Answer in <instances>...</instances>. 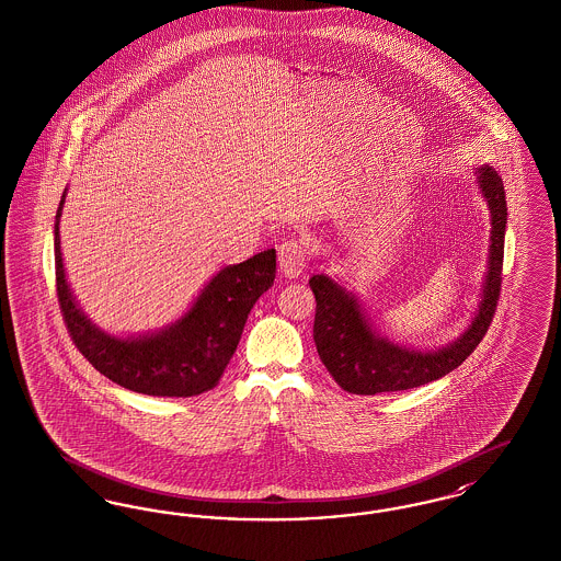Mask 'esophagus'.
<instances>
[{"label": "esophagus", "mask_w": 561, "mask_h": 561, "mask_svg": "<svg viewBox=\"0 0 561 561\" xmlns=\"http://www.w3.org/2000/svg\"><path fill=\"white\" fill-rule=\"evenodd\" d=\"M277 254H279V268H282V273L286 277L295 279V277L302 273V268H305V250H302L300 241H295V239L293 241H284L279 245Z\"/></svg>", "instance_id": "1"}]
</instances>
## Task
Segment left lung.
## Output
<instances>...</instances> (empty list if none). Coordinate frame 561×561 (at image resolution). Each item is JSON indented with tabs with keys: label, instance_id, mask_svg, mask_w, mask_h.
Wrapping results in <instances>:
<instances>
[{
	"label": "left lung",
	"instance_id": "1",
	"mask_svg": "<svg viewBox=\"0 0 561 561\" xmlns=\"http://www.w3.org/2000/svg\"><path fill=\"white\" fill-rule=\"evenodd\" d=\"M474 184L490 209L488 268L479 302L468 327L440 347H409L381 334L370 322L363 300L339 277L313 275L309 286L316 295L313 341L320 360L334 381L350 394H381L420 388L458 368L481 343L494 318L504 261L506 195L502 178L492 165L477 167Z\"/></svg>",
	"mask_w": 561,
	"mask_h": 561
}]
</instances>
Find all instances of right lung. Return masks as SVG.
Instances as JSON below:
<instances>
[{
  "mask_svg": "<svg viewBox=\"0 0 561 561\" xmlns=\"http://www.w3.org/2000/svg\"><path fill=\"white\" fill-rule=\"evenodd\" d=\"M67 188L55 216L57 293L67 329L101 375L148 396H197L211 390L232 358L256 300L273 286L275 250L268 248L239 264L216 271L188 309L161 329L112 334L80 307L67 282L59 222Z\"/></svg>",
  "mask_w": 561,
  "mask_h": 561,
  "instance_id": "add662e5",
  "label": "right lung"
}]
</instances>
